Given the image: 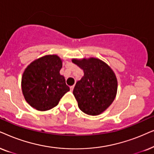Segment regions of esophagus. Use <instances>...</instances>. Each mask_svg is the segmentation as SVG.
<instances>
[{
  "instance_id": "34e87169",
  "label": "esophagus",
  "mask_w": 154,
  "mask_h": 154,
  "mask_svg": "<svg viewBox=\"0 0 154 154\" xmlns=\"http://www.w3.org/2000/svg\"><path fill=\"white\" fill-rule=\"evenodd\" d=\"M74 87H75V86H72V87H70V91H73Z\"/></svg>"
}]
</instances>
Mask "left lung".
Listing matches in <instances>:
<instances>
[{"label": "left lung", "mask_w": 154, "mask_h": 154, "mask_svg": "<svg viewBox=\"0 0 154 154\" xmlns=\"http://www.w3.org/2000/svg\"><path fill=\"white\" fill-rule=\"evenodd\" d=\"M72 62L84 72V76L73 90L79 109L89 116L101 114L116 96V74L107 63L98 58H72Z\"/></svg>", "instance_id": "left-lung-1"}]
</instances>
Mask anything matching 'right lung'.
<instances>
[{"label":"right lung","instance_id":"obj_1","mask_svg":"<svg viewBox=\"0 0 154 154\" xmlns=\"http://www.w3.org/2000/svg\"><path fill=\"white\" fill-rule=\"evenodd\" d=\"M63 60L57 55H46L36 59L24 69L22 90L26 101L40 111L56 106L69 91L64 76L60 74Z\"/></svg>","mask_w":154,"mask_h":154}]
</instances>
